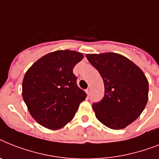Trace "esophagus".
Segmentation results:
<instances>
[{"mask_svg": "<svg viewBox=\"0 0 159 159\" xmlns=\"http://www.w3.org/2000/svg\"><path fill=\"white\" fill-rule=\"evenodd\" d=\"M91 87H88V88L86 89V94H87V95H90V94H91Z\"/></svg>", "mask_w": 159, "mask_h": 159, "instance_id": "1", "label": "esophagus"}]
</instances>
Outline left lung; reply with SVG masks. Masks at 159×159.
<instances>
[{"label": "left lung", "instance_id": "obj_1", "mask_svg": "<svg viewBox=\"0 0 159 159\" xmlns=\"http://www.w3.org/2000/svg\"><path fill=\"white\" fill-rule=\"evenodd\" d=\"M100 73L104 96L92 104L95 117L109 128L120 130L133 122L146 106L149 82L137 65L122 55L107 52L87 54Z\"/></svg>", "mask_w": 159, "mask_h": 159}]
</instances>
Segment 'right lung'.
Here are the masks:
<instances>
[{"mask_svg":"<svg viewBox=\"0 0 159 159\" xmlns=\"http://www.w3.org/2000/svg\"><path fill=\"white\" fill-rule=\"evenodd\" d=\"M82 59V53L75 50H56L40 58L26 72L23 99L31 116L44 127H64L86 99V92L78 87L73 73Z\"/></svg>","mask_w":159,"mask_h":159,"instance_id":"right-lung-1","label":"right lung"}]
</instances>
